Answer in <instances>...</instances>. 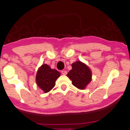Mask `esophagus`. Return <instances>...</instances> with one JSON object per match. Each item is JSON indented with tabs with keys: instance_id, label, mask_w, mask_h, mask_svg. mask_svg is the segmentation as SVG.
<instances>
[{
	"instance_id": "1",
	"label": "esophagus",
	"mask_w": 130,
	"mask_h": 130,
	"mask_svg": "<svg viewBox=\"0 0 130 130\" xmlns=\"http://www.w3.org/2000/svg\"><path fill=\"white\" fill-rule=\"evenodd\" d=\"M61 73H62V74L63 75H66L67 74V72L66 71H65V70H62V71H61Z\"/></svg>"
}]
</instances>
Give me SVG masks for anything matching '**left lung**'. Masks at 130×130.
<instances>
[{
  "instance_id": "obj_1",
  "label": "left lung",
  "mask_w": 130,
  "mask_h": 130,
  "mask_svg": "<svg viewBox=\"0 0 130 130\" xmlns=\"http://www.w3.org/2000/svg\"><path fill=\"white\" fill-rule=\"evenodd\" d=\"M72 70L67 76L72 80V84L78 89L84 90L92 79V72L87 65L80 61H76L71 64Z\"/></svg>"
}]
</instances>
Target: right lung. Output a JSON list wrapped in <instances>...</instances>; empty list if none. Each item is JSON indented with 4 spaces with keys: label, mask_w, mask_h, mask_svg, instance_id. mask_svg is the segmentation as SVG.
Masks as SVG:
<instances>
[{
    "label": "right lung",
    "mask_w": 130,
    "mask_h": 130,
    "mask_svg": "<svg viewBox=\"0 0 130 130\" xmlns=\"http://www.w3.org/2000/svg\"><path fill=\"white\" fill-rule=\"evenodd\" d=\"M60 75L57 70L51 69L47 64H43L39 68L36 75L37 86L44 93L48 92L55 86V82Z\"/></svg>",
    "instance_id": "right-lung-1"
}]
</instances>
